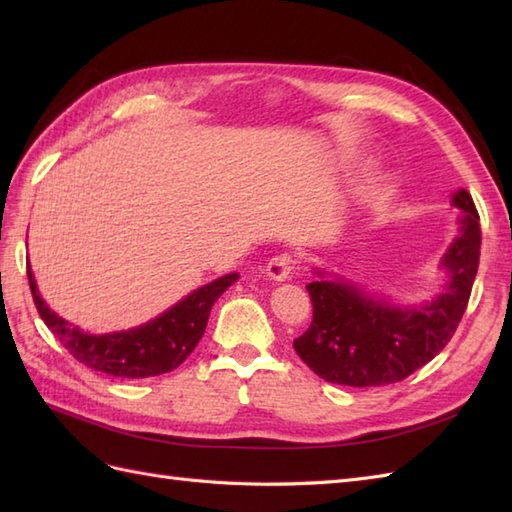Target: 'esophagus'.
Returning <instances> with one entry per match:
<instances>
[{"mask_svg":"<svg viewBox=\"0 0 512 512\" xmlns=\"http://www.w3.org/2000/svg\"><path fill=\"white\" fill-rule=\"evenodd\" d=\"M295 268H297L295 255L279 253V255H275V257L268 262L266 275H268L270 279H275V281H286Z\"/></svg>","mask_w":512,"mask_h":512,"instance_id":"34e87169","label":"esophagus"}]
</instances>
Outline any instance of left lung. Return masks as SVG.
<instances>
[{"label": "left lung", "mask_w": 512, "mask_h": 512, "mask_svg": "<svg viewBox=\"0 0 512 512\" xmlns=\"http://www.w3.org/2000/svg\"><path fill=\"white\" fill-rule=\"evenodd\" d=\"M453 204L462 209L460 235L442 257L449 284L431 303L396 308L339 279L306 286L312 323L295 339V350L314 374L336 385H391L444 350L469 306L482 244L471 193H453Z\"/></svg>", "instance_id": "obj_1"}]
</instances>
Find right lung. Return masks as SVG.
<instances>
[{"mask_svg":"<svg viewBox=\"0 0 512 512\" xmlns=\"http://www.w3.org/2000/svg\"><path fill=\"white\" fill-rule=\"evenodd\" d=\"M237 279L239 275L231 273L193 290L189 297H184L176 306L140 328L112 334H85L46 306L28 266L32 299H35V306L48 330L57 336L76 361L94 372L118 378L167 374L187 361V356L202 339L213 303Z\"/></svg>","mask_w":512,"mask_h":512,"instance_id":"right-lung-1","label":"right lung"}]
</instances>
